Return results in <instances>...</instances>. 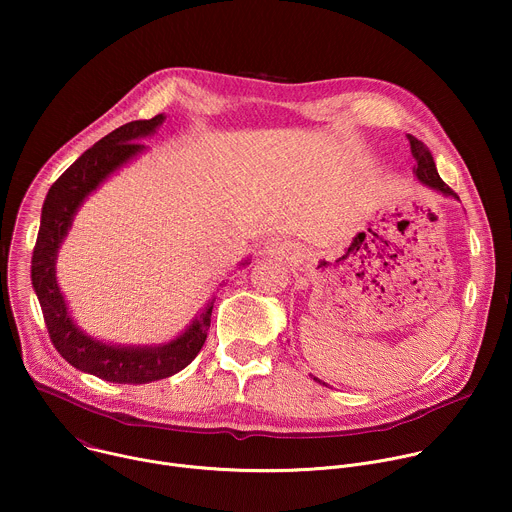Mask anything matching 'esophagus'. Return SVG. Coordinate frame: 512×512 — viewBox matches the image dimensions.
<instances>
[{
  "instance_id": "obj_1",
  "label": "esophagus",
  "mask_w": 512,
  "mask_h": 512,
  "mask_svg": "<svg viewBox=\"0 0 512 512\" xmlns=\"http://www.w3.org/2000/svg\"><path fill=\"white\" fill-rule=\"evenodd\" d=\"M265 249H267V253L279 255L281 259H294V255H296V249L287 243H271Z\"/></svg>"
}]
</instances>
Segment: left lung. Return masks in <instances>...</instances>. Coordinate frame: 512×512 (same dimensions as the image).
I'll use <instances>...</instances> for the list:
<instances>
[{
	"instance_id": "8db88e82",
	"label": "left lung",
	"mask_w": 512,
	"mask_h": 512,
	"mask_svg": "<svg viewBox=\"0 0 512 512\" xmlns=\"http://www.w3.org/2000/svg\"><path fill=\"white\" fill-rule=\"evenodd\" d=\"M409 143H411V156H413V160H415V164H417V168H415L417 178H419L425 186H429V188L440 190V192H444V194H448V196H458V194L440 178V174H437L433 156H431L427 145H425L423 141H419L417 137H413V135H409ZM316 381H318V379H316Z\"/></svg>"
}]
</instances>
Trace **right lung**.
<instances>
[{"instance_id": "obj_1", "label": "right lung", "mask_w": 512, "mask_h": 512, "mask_svg": "<svg viewBox=\"0 0 512 512\" xmlns=\"http://www.w3.org/2000/svg\"><path fill=\"white\" fill-rule=\"evenodd\" d=\"M164 115L131 121L89 148L48 190L40 231L32 255V285L54 348L72 367L111 383H152L180 373L200 352L210 328L212 304L174 342L158 348H121L97 342L72 324L56 283V251L68 233L77 208L113 170L143 150L139 137L150 135Z\"/></svg>"}]
</instances>
